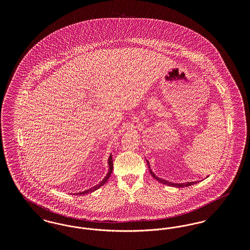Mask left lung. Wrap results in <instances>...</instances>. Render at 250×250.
Instances as JSON below:
<instances>
[{"mask_svg": "<svg viewBox=\"0 0 250 250\" xmlns=\"http://www.w3.org/2000/svg\"><path fill=\"white\" fill-rule=\"evenodd\" d=\"M146 162H147V164H148V167H149V170H150V173L152 174V176L155 179V180H157L158 182H160V183H162V184H164V185H167V186H170V187H174V188H186V187H189V186H192V185H194V184H197V182H187V183H177V184H175V183H171V182H168V181H167V180H164V179L159 178V177H157L156 175H155V173L153 172V170L151 169V167H150V164H149V161L148 160H146Z\"/></svg>", "mask_w": 250, "mask_h": 250, "instance_id": "1", "label": "left lung"}]
</instances>
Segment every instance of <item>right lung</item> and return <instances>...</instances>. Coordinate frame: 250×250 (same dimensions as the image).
I'll list each match as a JSON object with an SVG mask.
<instances>
[{
  "instance_id": "1",
  "label": "right lung",
  "mask_w": 250,
  "mask_h": 250,
  "mask_svg": "<svg viewBox=\"0 0 250 250\" xmlns=\"http://www.w3.org/2000/svg\"><path fill=\"white\" fill-rule=\"evenodd\" d=\"M107 164H108V171H107V175L105 176V178L103 179L98 185H96L94 188H90V189H88V190L76 193V195L82 196V195H85V194H88V193H92V192H94V191L96 190V189H98L99 188H101L104 184H106L107 179L109 178V176H110V174H111V172H112V169H113V161H112V155H111V154L109 155V157H108V159H107ZM74 195H75V194H74Z\"/></svg>"
}]
</instances>
